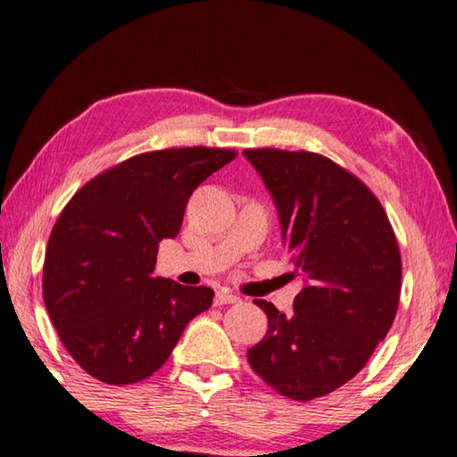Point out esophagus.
<instances>
[{
	"mask_svg": "<svg viewBox=\"0 0 457 457\" xmlns=\"http://www.w3.org/2000/svg\"><path fill=\"white\" fill-rule=\"evenodd\" d=\"M215 306H223V304H236V303H239V298L236 296L234 292H229L228 288H221V290H218V294H215Z\"/></svg>",
	"mask_w": 457,
	"mask_h": 457,
	"instance_id": "esophagus-1",
	"label": "esophagus"
}]
</instances>
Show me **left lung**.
<instances>
[{
  "label": "left lung",
  "mask_w": 457,
  "mask_h": 457,
  "mask_svg": "<svg viewBox=\"0 0 457 457\" xmlns=\"http://www.w3.org/2000/svg\"><path fill=\"white\" fill-rule=\"evenodd\" d=\"M244 154L272 193L290 260L306 282L292 316L253 300L268 330L247 362L284 397H324L367 365L395 320V231L375 193L335 161L282 149Z\"/></svg>",
  "instance_id": "left-lung-1"
}]
</instances>
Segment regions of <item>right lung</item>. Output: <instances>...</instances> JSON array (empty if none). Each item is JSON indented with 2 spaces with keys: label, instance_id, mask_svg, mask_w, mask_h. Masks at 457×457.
Listing matches in <instances>:
<instances>
[{
  "label": "right lung",
  "instance_id": "1",
  "mask_svg": "<svg viewBox=\"0 0 457 457\" xmlns=\"http://www.w3.org/2000/svg\"><path fill=\"white\" fill-rule=\"evenodd\" d=\"M236 151L185 146L135 154L74 193L52 228L42 290L71 357L90 377L130 385L165 365L213 303L207 286L151 278L159 242L179 234L199 183Z\"/></svg>",
  "mask_w": 457,
  "mask_h": 457
}]
</instances>
